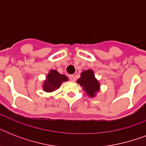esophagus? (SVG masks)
Wrapping results in <instances>:
<instances>
[{
	"label": "esophagus",
	"mask_w": 146,
	"mask_h": 146,
	"mask_svg": "<svg viewBox=\"0 0 146 146\" xmlns=\"http://www.w3.org/2000/svg\"><path fill=\"white\" fill-rule=\"evenodd\" d=\"M69 79H70V80L72 81V82H74V81H75V76H74V75L69 76Z\"/></svg>",
	"instance_id": "obj_1"
}]
</instances>
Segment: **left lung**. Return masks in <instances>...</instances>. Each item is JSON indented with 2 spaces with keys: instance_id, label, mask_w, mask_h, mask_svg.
<instances>
[{
  "instance_id": "8db88e82",
  "label": "left lung",
  "mask_w": 146,
  "mask_h": 146,
  "mask_svg": "<svg viewBox=\"0 0 146 146\" xmlns=\"http://www.w3.org/2000/svg\"><path fill=\"white\" fill-rule=\"evenodd\" d=\"M76 82L83 88V91L90 98L96 97L100 91V83L95 76L92 70L82 71L80 78Z\"/></svg>"
}]
</instances>
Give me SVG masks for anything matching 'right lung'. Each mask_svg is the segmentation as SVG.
<instances>
[{
    "instance_id": "1",
    "label": "right lung",
    "mask_w": 146,
    "mask_h": 146,
    "mask_svg": "<svg viewBox=\"0 0 146 146\" xmlns=\"http://www.w3.org/2000/svg\"><path fill=\"white\" fill-rule=\"evenodd\" d=\"M66 81H68V78L66 76L60 74L55 70H51L47 75L46 80L42 85V88L46 92H52L59 89L62 82Z\"/></svg>"
}]
</instances>
